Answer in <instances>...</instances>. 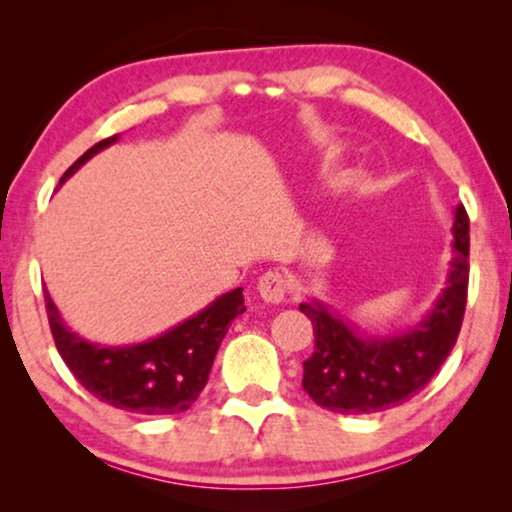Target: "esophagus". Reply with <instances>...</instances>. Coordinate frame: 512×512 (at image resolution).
Returning <instances> with one entry per match:
<instances>
[{
    "instance_id": "1",
    "label": "esophagus",
    "mask_w": 512,
    "mask_h": 512,
    "mask_svg": "<svg viewBox=\"0 0 512 512\" xmlns=\"http://www.w3.org/2000/svg\"><path fill=\"white\" fill-rule=\"evenodd\" d=\"M257 292L266 304H280L285 299L287 280L280 271H266L257 280Z\"/></svg>"
}]
</instances>
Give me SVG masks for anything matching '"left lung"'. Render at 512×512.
I'll return each instance as SVG.
<instances>
[{"label": "left lung", "instance_id": "left-lung-1", "mask_svg": "<svg viewBox=\"0 0 512 512\" xmlns=\"http://www.w3.org/2000/svg\"><path fill=\"white\" fill-rule=\"evenodd\" d=\"M469 290V215L455 208L452 259L443 292L429 313L399 334H366L320 299L299 304L313 322L315 350L304 362V390L341 415L399 406L434 378L462 329Z\"/></svg>", "mask_w": 512, "mask_h": 512}]
</instances>
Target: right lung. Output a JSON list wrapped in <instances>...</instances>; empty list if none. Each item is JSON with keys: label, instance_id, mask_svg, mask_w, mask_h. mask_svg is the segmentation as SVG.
I'll return each instance as SVG.
<instances>
[{"label": "right lung", "instance_id": "right-lung-1", "mask_svg": "<svg viewBox=\"0 0 512 512\" xmlns=\"http://www.w3.org/2000/svg\"><path fill=\"white\" fill-rule=\"evenodd\" d=\"M118 139L120 134H115L83 153L62 176L60 185ZM46 311L57 350L85 390L129 413L174 415L197 401L229 322L246 311V306L243 287H236L160 336L129 345H99L71 331L48 292Z\"/></svg>", "mask_w": 512, "mask_h": 512}]
</instances>
